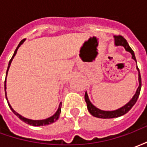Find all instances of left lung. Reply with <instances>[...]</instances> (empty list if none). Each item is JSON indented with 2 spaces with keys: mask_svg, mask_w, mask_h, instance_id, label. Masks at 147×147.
<instances>
[{
  "mask_svg": "<svg viewBox=\"0 0 147 147\" xmlns=\"http://www.w3.org/2000/svg\"><path fill=\"white\" fill-rule=\"evenodd\" d=\"M114 45L115 46H123V48L125 49V50L127 52H129L131 54V58H132L134 61H136V64H137V61H136V56L134 53L131 48L130 47L128 43L127 42V40L125 38H123V37L120 36H114ZM136 69L139 72V86L136 90V94H134L132 97V98L130 100L129 102H127V104L120 107V108L115 109V110L112 111H105V110H102L100 109L97 108L95 105H94L90 102L87 94V92L86 91L85 93V101L86 102V105H87V109L89 111V113L92 116L98 118H102V119H110V118H116V117H119L123 116L124 114H126L128 111L132 108L133 105H135L137 102V99L139 98V94H140V90H141V86H142V81H141V76H140V71H139V67H136Z\"/></svg>",
  "mask_w": 147,
  "mask_h": 147,
  "instance_id": "left-lung-1",
  "label": "left lung"
}]
</instances>
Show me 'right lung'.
I'll return each instance as SVG.
<instances>
[{
	"label": "right lung",
	"mask_w": 147,
	"mask_h": 147,
	"mask_svg": "<svg viewBox=\"0 0 147 147\" xmlns=\"http://www.w3.org/2000/svg\"><path fill=\"white\" fill-rule=\"evenodd\" d=\"M25 42V39H23L20 42V44L18 45L17 48L16 49V50L14 52V54L12 56V57L11 58V60L9 61V63H8V69H7V72H6V78H5V97H6V99H7V102H8V104L9 105V108L11 109V110L13 112V113L16 115V116H17L21 120H23L24 122L25 123H28V124H30V125H32V126H45V125H48V124H50V123H53L55 121H57L58 120V118L60 117V113H61V102L60 103V105H59V107H58V109L57 110V112L55 113L52 117H48V118H46V119H44V120H31V119H28V118H26V117H23V116H21L20 114H19L17 112H16V111L12 109V107L11 106V105L9 104V102H8V98H7V93H6V79H7V75H8V71L9 70V67H10V65H11V63L12 60H13V58L16 54V53H17V50L19 49V48L20 47V45Z\"/></svg>",
	"instance_id": "1"
}]
</instances>
